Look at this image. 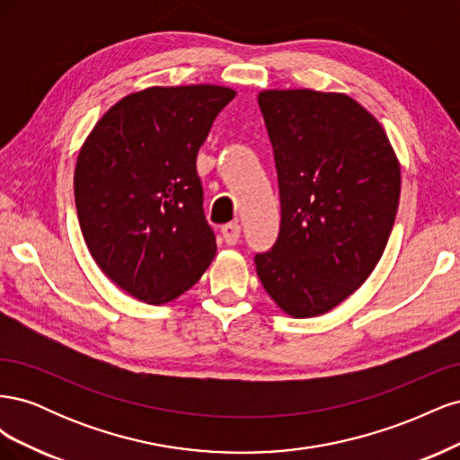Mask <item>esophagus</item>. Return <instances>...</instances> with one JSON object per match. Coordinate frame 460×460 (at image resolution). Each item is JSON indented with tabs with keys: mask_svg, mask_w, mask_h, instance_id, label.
<instances>
[{
	"mask_svg": "<svg viewBox=\"0 0 460 460\" xmlns=\"http://www.w3.org/2000/svg\"><path fill=\"white\" fill-rule=\"evenodd\" d=\"M222 238H225V242L228 245H235L240 242V235H242V228L238 222H228V225L222 226Z\"/></svg>",
	"mask_w": 460,
	"mask_h": 460,
	"instance_id": "obj_1",
	"label": "esophagus"
}]
</instances>
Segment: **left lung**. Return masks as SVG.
Instances as JSON below:
<instances>
[{"label":"left lung","instance_id":"left-lung-1","mask_svg":"<svg viewBox=\"0 0 460 460\" xmlns=\"http://www.w3.org/2000/svg\"><path fill=\"white\" fill-rule=\"evenodd\" d=\"M274 147L280 234L255 255L262 288L286 314L320 316L365 284L392 234L401 166L374 115L340 92L262 90Z\"/></svg>","mask_w":460,"mask_h":460}]
</instances>
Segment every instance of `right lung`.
I'll return each instance as SVG.
<instances>
[{
    "label": "right lung",
    "mask_w": 460,
    "mask_h": 460,
    "mask_svg": "<svg viewBox=\"0 0 460 460\" xmlns=\"http://www.w3.org/2000/svg\"><path fill=\"white\" fill-rule=\"evenodd\" d=\"M226 86H151L95 122L78 153L82 235L109 280L163 305L196 284L217 253L203 215L198 151L234 100Z\"/></svg>",
    "instance_id": "1"
}]
</instances>
